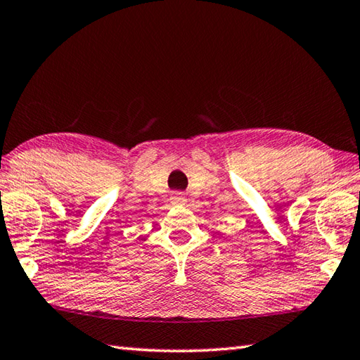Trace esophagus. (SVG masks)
I'll use <instances>...</instances> for the list:
<instances>
[{"label":"esophagus","instance_id":"esophagus-1","mask_svg":"<svg viewBox=\"0 0 360 360\" xmlns=\"http://www.w3.org/2000/svg\"><path fill=\"white\" fill-rule=\"evenodd\" d=\"M170 200H172L173 204H186V201H187L186 195L181 193V192H174V193L172 195Z\"/></svg>","mask_w":360,"mask_h":360}]
</instances>
